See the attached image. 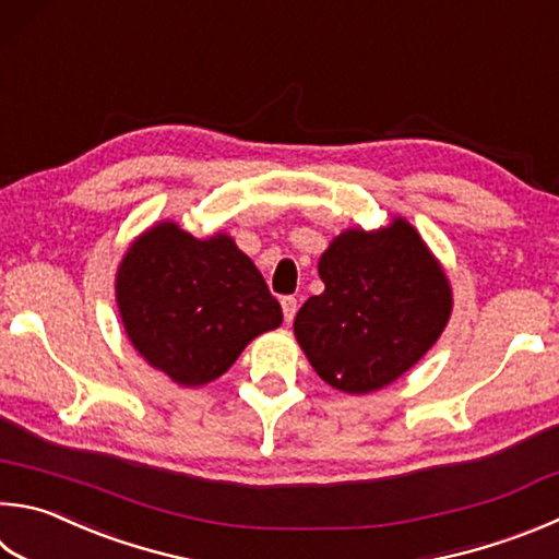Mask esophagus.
Wrapping results in <instances>:
<instances>
[{
	"label": "esophagus",
	"mask_w": 559,
	"mask_h": 559,
	"mask_svg": "<svg viewBox=\"0 0 559 559\" xmlns=\"http://www.w3.org/2000/svg\"><path fill=\"white\" fill-rule=\"evenodd\" d=\"M281 308H283V318H286V322H290L293 318H296V312H298V298L283 296L281 298Z\"/></svg>",
	"instance_id": "obj_1"
}]
</instances>
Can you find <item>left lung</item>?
Segmentation results:
<instances>
[{
	"label": "left lung",
	"mask_w": 559,
	"mask_h": 559,
	"mask_svg": "<svg viewBox=\"0 0 559 559\" xmlns=\"http://www.w3.org/2000/svg\"><path fill=\"white\" fill-rule=\"evenodd\" d=\"M324 290L293 330L322 381L347 393L383 389L408 371L444 330L450 283L408 222L349 229L320 259Z\"/></svg>",
	"instance_id": "left-lung-1"
}]
</instances>
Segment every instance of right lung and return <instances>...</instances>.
Here are the masks:
<instances>
[{
    "label": "right lung",
    "instance_id": "1",
    "mask_svg": "<svg viewBox=\"0 0 559 559\" xmlns=\"http://www.w3.org/2000/svg\"><path fill=\"white\" fill-rule=\"evenodd\" d=\"M117 302L141 357L180 385L222 377L257 334L283 322L278 300L235 241L195 239L174 222L129 249Z\"/></svg>",
    "mask_w": 559,
    "mask_h": 559
}]
</instances>
